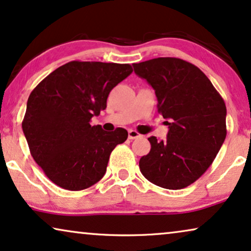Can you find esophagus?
I'll return each instance as SVG.
<instances>
[{"label": "esophagus", "instance_id": "1", "mask_svg": "<svg viewBox=\"0 0 251 251\" xmlns=\"http://www.w3.org/2000/svg\"><path fill=\"white\" fill-rule=\"evenodd\" d=\"M141 133L139 132H137V131H135V130H129V132H128V137H129V139H136V138H138V137H141Z\"/></svg>", "mask_w": 251, "mask_h": 251}]
</instances>
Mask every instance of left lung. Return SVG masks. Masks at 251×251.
I'll list each match as a JSON object with an SVG mask.
<instances>
[{
    "label": "left lung",
    "mask_w": 251,
    "mask_h": 251,
    "mask_svg": "<svg viewBox=\"0 0 251 251\" xmlns=\"http://www.w3.org/2000/svg\"><path fill=\"white\" fill-rule=\"evenodd\" d=\"M155 91L158 112L168 120L166 141L149 138L142 174L165 189H183L212 165L226 138V105L200 68L176 57L133 63Z\"/></svg>",
    "instance_id": "obj_1"
}]
</instances>
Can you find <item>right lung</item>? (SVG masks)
<instances>
[{
  "label": "right lung",
  "instance_id": "add662e5",
  "mask_svg": "<svg viewBox=\"0 0 251 251\" xmlns=\"http://www.w3.org/2000/svg\"><path fill=\"white\" fill-rule=\"evenodd\" d=\"M131 73L130 64L71 61L32 91L22 128L31 155L53 183L77 191L101 180L110 153L128 131L107 132L90 122Z\"/></svg>",
  "mask_w": 251,
  "mask_h": 251
}]
</instances>
